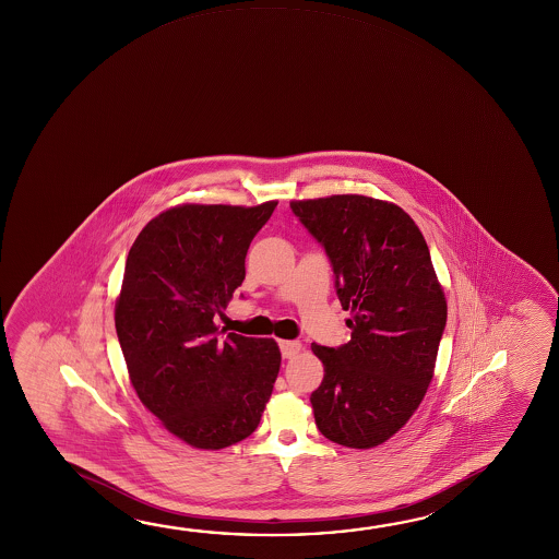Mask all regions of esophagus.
Returning <instances> with one entry per match:
<instances>
[{
  "label": "esophagus",
  "mask_w": 559,
  "mask_h": 559,
  "mask_svg": "<svg viewBox=\"0 0 559 559\" xmlns=\"http://www.w3.org/2000/svg\"><path fill=\"white\" fill-rule=\"evenodd\" d=\"M278 347H281L283 358H293L300 353L302 345L298 341H278Z\"/></svg>",
  "instance_id": "34e87169"
}]
</instances>
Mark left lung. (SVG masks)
Instances as JSON below:
<instances>
[{
	"label": "left lung",
	"instance_id": "left-lung-1",
	"mask_svg": "<svg viewBox=\"0 0 559 559\" xmlns=\"http://www.w3.org/2000/svg\"><path fill=\"white\" fill-rule=\"evenodd\" d=\"M330 257L350 341L311 345L323 382L311 392L316 425L348 449H372L409 421L427 394L447 298L421 229L394 202L362 194L293 201Z\"/></svg>",
	"mask_w": 559,
	"mask_h": 559
}]
</instances>
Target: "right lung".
<instances>
[{
	"label": "right lung",
	"instance_id": "1",
	"mask_svg": "<svg viewBox=\"0 0 559 559\" xmlns=\"http://www.w3.org/2000/svg\"><path fill=\"white\" fill-rule=\"evenodd\" d=\"M276 201L183 204L138 234L115 328L140 402L194 449L248 439L273 394L275 338L222 334L214 318L246 278V255Z\"/></svg>",
	"mask_w": 559,
	"mask_h": 559
}]
</instances>
